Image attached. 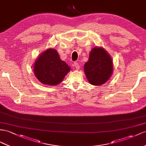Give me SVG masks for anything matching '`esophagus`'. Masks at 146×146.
<instances>
[{"mask_svg": "<svg viewBox=\"0 0 146 146\" xmlns=\"http://www.w3.org/2000/svg\"><path fill=\"white\" fill-rule=\"evenodd\" d=\"M74 66L77 69H79V67H80V66L79 64V63H77V62H74Z\"/></svg>", "mask_w": 146, "mask_h": 146, "instance_id": "obj_1", "label": "esophagus"}]
</instances>
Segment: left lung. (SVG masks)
<instances>
[{"mask_svg": "<svg viewBox=\"0 0 146 146\" xmlns=\"http://www.w3.org/2000/svg\"><path fill=\"white\" fill-rule=\"evenodd\" d=\"M111 56L102 47H95L90 52L88 61L84 65V72L92 85L97 86L108 80L113 73Z\"/></svg>", "mask_w": 146, "mask_h": 146, "instance_id": "1", "label": "left lung"}]
</instances>
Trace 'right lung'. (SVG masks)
Returning a JSON list of instances; mask_svg holds the SVG:
<instances>
[{
    "label": "right lung",
    "instance_id": "1",
    "mask_svg": "<svg viewBox=\"0 0 146 146\" xmlns=\"http://www.w3.org/2000/svg\"><path fill=\"white\" fill-rule=\"evenodd\" d=\"M70 69V67L60 59L56 49L49 48L36 59L33 71L42 84L54 86L61 82Z\"/></svg>",
    "mask_w": 146,
    "mask_h": 146
}]
</instances>
